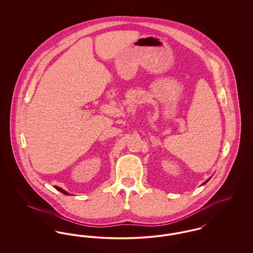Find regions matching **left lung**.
I'll use <instances>...</instances> for the list:
<instances>
[{
	"mask_svg": "<svg viewBox=\"0 0 253 253\" xmlns=\"http://www.w3.org/2000/svg\"><path fill=\"white\" fill-rule=\"evenodd\" d=\"M210 179H211V177H210V178H209V179H208V180L205 181L204 183H203V184H202V185H204V184H206V183H207V182H208V181L210 180Z\"/></svg>",
	"mask_w": 253,
	"mask_h": 253,
	"instance_id": "left-lung-1",
	"label": "left lung"
}]
</instances>
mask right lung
Masks as SVG:
<instances>
[{
	"mask_svg": "<svg viewBox=\"0 0 253 253\" xmlns=\"http://www.w3.org/2000/svg\"><path fill=\"white\" fill-rule=\"evenodd\" d=\"M55 189H56V190H58V191H60V193H62L63 194H65V195H70V193H67L66 191H64V190H63V189H61L60 187L55 186Z\"/></svg>",
	"mask_w": 253,
	"mask_h": 253,
	"instance_id": "add662e5",
	"label": "right lung"
}]
</instances>
